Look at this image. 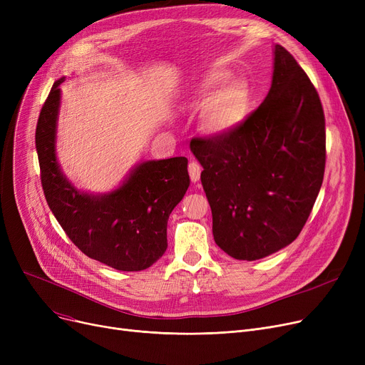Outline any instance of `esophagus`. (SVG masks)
Masks as SVG:
<instances>
[{
  "label": "esophagus",
  "mask_w": 365,
  "mask_h": 365,
  "mask_svg": "<svg viewBox=\"0 0 365 365\" xmlns=\"http://www.w3.org/2000/svg\"><path fill=\"white\" fill-rule=\"evenodd\" d=\"M201 165L198 164V163H195V161H192V163H189V165H187V171H189V178H190V180L192 182H198L200 180V176H201Z\"/></svg>",
  "instance_id": "1"
}]
</instances>
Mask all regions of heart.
Wrapping results in <instances>:
<instances>
[{"mask_svg": "<svg viewBox=\"0 0 365 365\" xmlns=\"http://www.w3.org/2000/svg\"><path fill=\"white\" fill-rule=\"evenodd\" d=\"M202 130L213 136L234 131L247 117L252 103V91L241 78L231 80L225 69L210 72L198 86Z\"/></svg>", "mask_w": 365, "mask_h": 365, "instance_id": "1", "label": "heart"}]
</instances>
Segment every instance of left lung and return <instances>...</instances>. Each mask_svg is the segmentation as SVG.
<instances>
[{
	"instance_id": "obj_1",
	"label": "left lung",
	"mask_w": 365,
	"mask_h": 365,
	"mask_svg": "<svg viewBox=\"0 0 365 365\" xmlns=\"http://www.w3.org/2000/svg\"><path fill=\"white\" fill-rule=\"evenodd\" d=\"M213 235L237 260H257L292 244L324 179L325 117L309 76L275 46L272 86L231 133L194 138Z\"/></svg>"
}]
</instances>
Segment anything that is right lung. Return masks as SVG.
I'll list each match as a JSON object with an SVG mask.
<instances>
[{"label":"right lung","instance_id":"obj_1","mask_svg":"<svg viewBox=\"0 0 365 365\" xmlns=\"http://www.w3.org/2000/svg\"><path fill=\"white\" fill-rule=\"evenodd\" d=\"M62 83L63 78L53 84L35 130L47 204L65 234L86 256L118 271H143L167 250L168 216L190 182L187 160L175 157L142 163L123 186L108 195L78 192L56 163V120Z\"/></svg>","mask_w":365,"mask_h":365}]
</instances>
